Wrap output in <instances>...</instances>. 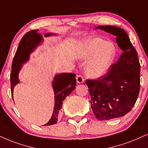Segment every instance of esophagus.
<instances>
[{
	"label": "esophagus",
	"mask_w": 148,
	"mask_h": 148,
	"mask_svg": "<svg viewBox=\"0 0 148 148\" xmlns=\"http://www.w3.org/2000/svg\"><path fill=\"white\" fill-rule=\"evenodd\" d=\"M76 81L79 83H82L84 82V79L81 75H78L76 76Z\"/></svg>",
	"instance_id": "obj_1"
}]
</instances>
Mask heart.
I'll list each match as a JSON object with an SVG mask.
<instances>
[{
    "instance_id": "heart-1",
    "label": "heart",
    "mask_w": 148,
    "mask_h": 148,
    "mask_svg": "<svg viewBox=\"0 0 148 148\" xmlns=\"http://www.w3.org/2000/svg\"><path fill=\"white\" fill-rule=\"evenodd\" d=\"M78 54L82 58H90L86 72L92 78L101 77L108 72L116 54V47L111 42L100 38H85L78 47Z\"/></svg>"
}]
</instances>
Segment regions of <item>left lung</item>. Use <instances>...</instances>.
Masks as SVG:
<instances>
[{"instance_id": "left-lung-1", "label": "left lung", "mask_w": 148, "mask_h": 148, "mask_svg": "<svg viewBox=\"0 0 148 148\" xmlns=\"http://www.w3.org/2000/svg\"><path fill=\"white\" fill-rule=\"evenodd\" d=\"M98 29L116 36V42L123 51L118 61L97 79H87L91 108L100 121L123 116L134 106L140 91V63L136 50L125 30L114 26Z\"/></svg>"}]
</instances>
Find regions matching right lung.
I'll use <instances>...</instances> for the list:
<instances>
[{"mask_svg":"<svg viewBox=\"0 0 148 148\" xmlns=\"http://www.w3.org/2000/svg\"><path fill=\"white\" fill-rule=\"evenodd\" d=\"M37 32L38 29L32 30L23 36L18 47L15 56L14 57L11 74H10L12 99H13L14 86L19 83L18 74L22 67L23 63L28 60L30 53L42 40V36L40 34L37 33ZM50 35L51 34L48 33L45 34V36ZM75 76L76 74L73 73H63V74H57L55 76L53 81V88L55 94L54 112L49 122L44 125H50L57 123L58 114L61 112L63 101L76 88V80Z\"/></svg>","mask_w":148,"mask_h":148,"instance_id":"add662e5","label":"right lung"}]
</instances>
